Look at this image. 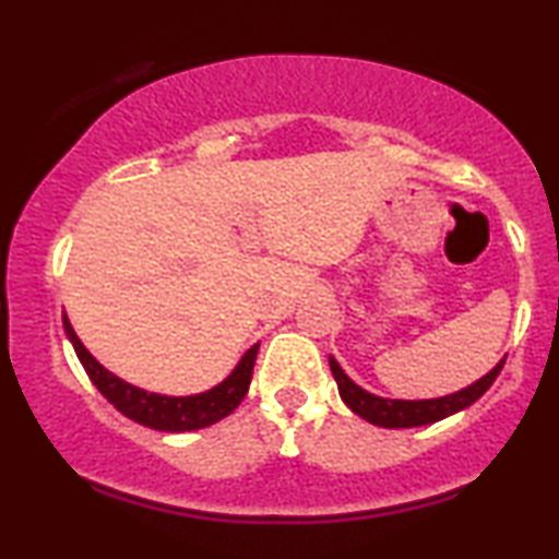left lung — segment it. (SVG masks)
Returning <instances> with one entry per match:
<instances>
[{
	"instance_id": "1",
	"label": "left lung",
	"mask_w": 559,
	"mask_h": 559,
	"mask_svg": "<svg viewBox=\"0 0 559 559\" xmlns=\"http://www.w3.org/2000/svg\"><path fill=\"white\" fill-rule=\"evenodd\" d=\"M504 359H499V365L493 367L491 372H486L481 380L468 384V388L451 392V395H443V397H430V400H392V397L372 395V392L359 388V384L344 372L340 361L334 357H329V367H332V374L336 380V388H340L344 405H347L352 413H357L359 418H365L367 423H372V426H380V428H418V426H430V423H438L448 418V415L461 413L466 411L468 405H474L476 400L491 388L493 380H497L501 367H504Z\"/></svg>"
}]
</instances>
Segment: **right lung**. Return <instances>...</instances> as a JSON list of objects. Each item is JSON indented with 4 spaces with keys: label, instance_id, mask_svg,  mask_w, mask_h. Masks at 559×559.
Wrapping results in <instances>:
<instances>
[{
    "label": "right lung",
    "instance_id": "obj_1",
    "mask_svg": "<svg viewBox=\"0 0 559 559\" xmlns=\"http://www.w3.org/2000/svg\"><path fill=\"white\" fill-rule=\"evenodd\" d=\"M62 326L70 344H73L78 359L88 372L91 382L96 384L100 395L111 403L116 411L123 413L126 418H131L139 426L164 430V433H185V430H200L207 428L212 423L223 420L225 415H230L235 407L240 405V400L246 397L250 377H253V365L258 355V344H253L246 355L240 357L238 365L223 382H217L215 388L198 392V395H159V392H146L136 388V384L121 380L119 374H114L111 369H106L100 361L83 347V342L78 340L73 324H70L68 313H62Z\"/></svg>",
    "mask_w": 559,
    "mask_h": 559
}]
</instances>
